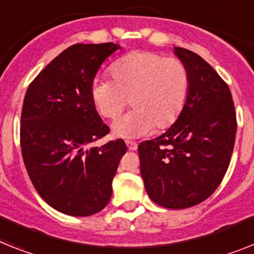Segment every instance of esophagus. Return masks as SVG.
<instances>
[{
    "mask_svg": "<svg viewBox=\"0 0 254 254\" xmlns=\"http://www.w3.org/2000/svg\"><path fill=\"white\" fill-rule=\"evenodd\" d=\"M127 150H130V151H135L138 148V144L135 143V142H131V140H127Z\"/></svg>",
    "mask_w": 254,
    "mask_h": 254,
    "instance_id": "esophagus-1",
    "label": "esophagus"
}]
</instances>
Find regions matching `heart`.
<instances>
[{"label":"heart","instance_id":"obj_1","mask_svg":"<svg viewBox=\"0 0 254 254\" xmlns=\"http://www.w3.org/2000/svg\"><path fill=\"white\" fill-rule=\"evenodd\" d=\"M111 81H95L91 101L102 117L116 119L130 102L133 111L112 124L117 138L135 139L172 127L182 114L190 89L186 65L152 51H133L110 68Z\"/></svg>","mask_w":254,"mask_h":254}]
</instances>
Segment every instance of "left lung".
<instances>
[{"mask_svg": "<svg viewBox=\"0 0 254 254\" xmlns=\"http://www.w3.org/2000/svg\"><path fill=\"white\" fill-rule=\"evenodd\" d=\"M174 54L190 76L178 120L160 137L138 146L140 176L150 199L185 209L208 199L226 174L236 134L231 91L210 64L183 48Z\"/></svg>", "mask_w": 254, "mask_h": 254, "instance_id": "obj_1", "label": "left lung"}]
</instances>
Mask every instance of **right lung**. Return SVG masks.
Returning <instances> with one entry per match:
<instances>
[{"mask_svg": "<svg viewBox=\"0 0 254 254\" xmlns=\"http://www.w3.org/2000/svg\"><path fill=\"white\" fill-rule=\"evenodd\" d=\"M119 49L112 42L72 45L25 93L20 124L24 165L42 199L68 216H91L107 205L127 152L123 139L90 147L110 131L91 101V86L103 62Z\"/></svg>", "mask_w": 254, "mask_h": 254, "instance_id": "right-lung-1", "label": "right lung"}]
</instances>
